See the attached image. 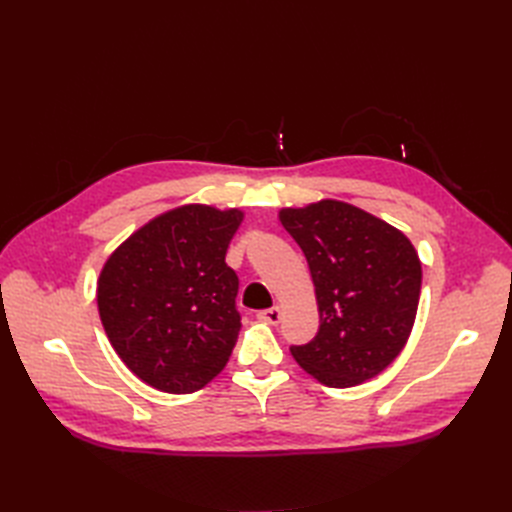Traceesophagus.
Returning a JSON list of instances; mask_svg holds the SVG:
<instances>
[{
  "mask_svg": "<svg viewBox=\"0 0 512 512\" xmlns=\"http://www.w3.org/2000/svg\"><path fill=\"white\" fill-rule=\"evenodd\" d=\"M258 318L267 324H277L282 320V309L277 305H273L269 309H262V312H258Z\"/></svg>",
  "mask_w": 512,
  "mask_h": 512,
  "instance_id": "obj_1",
  "label": "esophagus"
}]
</instances>
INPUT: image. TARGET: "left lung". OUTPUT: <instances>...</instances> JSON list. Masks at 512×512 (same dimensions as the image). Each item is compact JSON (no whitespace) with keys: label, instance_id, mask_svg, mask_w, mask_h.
<instances>
[{"label":"left lung","instance_id":"1","mask_svg":"<svg viewBox=\"0 0 512 512\" xmlns=\"http://www.w3.org/2000/svg\"><path fill=\"white\" fill-rule=\"evenodd\" d=\"M282 226L303 250L320 329L290 354L333 389L363 384L389 367L412 333L421 297V258L412 241L365 209L322 198L280 209Z\"/></svg>","mask_w":512,"mask_h":512}]
</instances>
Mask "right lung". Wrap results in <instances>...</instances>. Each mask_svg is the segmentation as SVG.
Segmentation results:
<instances>
[{"label":"right lung","mask_w":512,"mask_h":512,"mask_svg":"<svg viewBox=\"0 0 512 512\" xmlns=\"http://www.w3.org/2000/svg\"><path fill=\"white\" fill-rule=\"evenodd\" d=\"M245 213L181 205L117 245L98 277L108 342L136 378L185 395L226 367L241 331L237 273L226 250Z\"/></svg>","instance_id":"add662e5"}]
</instances>
